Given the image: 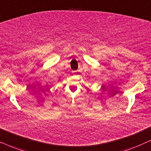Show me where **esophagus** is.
<instances>
[{
    "label": "esophagus",
    "mask_w": 151,
    "mask_h": 151,
    "mask_svg": "<svg viewBox=\"0 0 151 151\" xmlns=\"http://www.w3.org/2000/svg\"><path fill=\"white\" fill-rule=\"evenodd\" d=\"M76 71H73V73H76Z\"/></svg>",
    "instance_id": "obj_1"
}]
</instances>
